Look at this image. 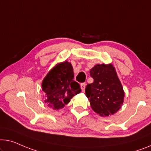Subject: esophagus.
<instances>
[{
	"instance_id": "1",
	"label": "esophagus",
	"mask_w": 151,
	"mask_h": 151,
	"mask_svg": "<svg viewBox=\"0 0 151 151\" xmlns=\"http://www.w3.org/2000/svg\"><path fill=\"white\" fill-rule=\"evenodd\" d=\"M81 87L82 91L84 92L85 91V83H82V84L81 85Z\"/></svg>"
}]
</instances>
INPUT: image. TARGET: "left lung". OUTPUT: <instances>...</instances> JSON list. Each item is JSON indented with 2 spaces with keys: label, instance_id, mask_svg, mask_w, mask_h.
<instances>
[{
  "label": "left lung",
  "instance_id": "obj_1",
  "mask_svg": "<svg viewBox=\"0 0 151 151\" xmlns=\"http://www.w3.org/2000/svg\"><path fill=\"white\" fill-rule=\"evenodd\" d=\"M89 73L94 81L87 85L85 94L92 110L102 116L115 114L125 97L115 68L112 64H96Z\"/></svg>",
  "mask_w": 151,
  "mask_h": 151
}]
</instances>
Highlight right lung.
Listing matches in <instances>:
<instances>
[{"label":"right lung","instance_id":"obj_1","mask_svg":"<svg viewBox=\"0 0 151 151\" xmlns=\"http://www.w3.org/2000/svg\"><path fill=\"white\" fill-rule=\"evenodd\" d=\"M41 85L46 96L45 103L56 111L63 109L73 96L81 91L79 84L74 81L73 66L68 61L60 62L53 67Z\"/></svg>","mask_w":151,"mask_h":151}]
</instances>
